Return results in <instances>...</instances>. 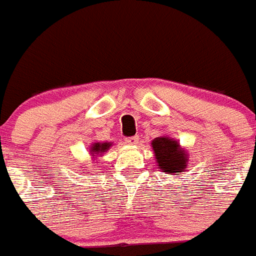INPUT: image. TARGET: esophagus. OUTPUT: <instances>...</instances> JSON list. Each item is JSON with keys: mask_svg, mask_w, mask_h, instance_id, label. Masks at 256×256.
Listing matches in <instances>:
<instances>
[{"mask_svg": "<svg viewBox=\"0 0 256 256\" xmlns=\"http://www.w3.org/2000/svg\"><path fill=\"white\" fill-rule=\"evenodd\" d=\"M138 136L135 135V136H130V138H126L124 139V143L128 146H135L136 143H138Z\"/></svg>", "mask_w": 256, "mask_h": 256, "instance_id": "esophagus-1", "label": "esophagus"}]
</instances>
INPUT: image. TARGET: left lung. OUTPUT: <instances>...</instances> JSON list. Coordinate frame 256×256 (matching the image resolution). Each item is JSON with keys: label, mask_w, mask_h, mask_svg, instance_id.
Wrapping results in <instances>:
<instances>
[{"label": "left lung", "mask_w": 256, "mask_h": 256, "mask_svg": "<svg viewBox=\"0 0 256 256\" xmlns=\"http://www.w3.org/2000/svg\"><path fill=\"white\" fill-rule=\"evenodd\" d=\"M151 144L158 169L162 173L174 176L176 173L188 170V154L182 150L177 140L169 136H158L152 140Z\"/></svg>", "instance_id": "left-lung-1"}]
</instances>
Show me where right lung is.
<instances>
[{"instance_id": "obj_1", "label": "right lung", "mask_w": 256, "mask_h": 256, "mask_svg": "<svg viewBox=\"0 0 256 256\" xmlns=\"http://www.w3.org/2000/svg\"><path fill=\"white\" fill-rule=\"evenodd\" d=\"M112 143H108V142H105V143H94V144L91 146V150H90V152H91V154L95 158V156H98V154H102V152H105L106 150H109V147H110Z\"/></svg>"}]
</instances>
